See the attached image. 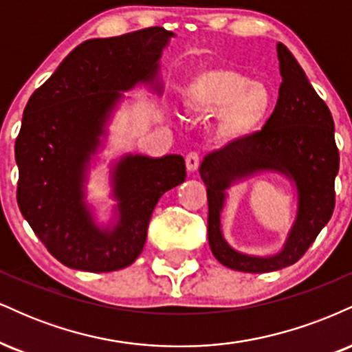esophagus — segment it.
Instances as JSON below:
<instances>
[{
  "mask_svg": "<svg viewBox=\"0 0 352 352\" xmlns=\"http://www.w3.org/2000/svg\"><path fill=\"white\" fill-rule=\"evenodd\" d=\"M185 165H187V170L190 173L197 172V168H199V165H200L199 153H197V152H190L188 155L185 157Z\"/></svg>",
  "mask_w": 352,
  "mask_h": 352,
  "instance_id": "obj_1",
  "label": "esophagus"
}]
</instances>
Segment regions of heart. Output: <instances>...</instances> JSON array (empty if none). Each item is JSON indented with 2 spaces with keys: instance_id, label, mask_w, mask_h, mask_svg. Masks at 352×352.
I'll list each match as a JSON object with an SVG mask.
<instances>
[{
  "instance_id": "b5f03b06",
  "label": "heart",
  "mask_w": 352,
  "mask_h": 352,
  "mask_svg": "<svg viewBox=\"0 0 352 352\" xmlns=\"http://www.w3.org/2000/svg\"><path fill=\"white\" fill-rule=\"evenodd\" d=\"M185 112L213 117L208 137L217 147H235L248 140L265 122L273 96L263 82L232 67H210L188 80L182 96Z\"/></svg>"
}]
</instances>
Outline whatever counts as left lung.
<instances>
[{"mask_svg": "<svg viewBox=\"0 0 352 352\" xmlns=\"http://www.w3.org/2000/svg\"><path fill=\"white\" fill-rule=\"evenodd\" d=\"M276 51L283 82L265 127L240 145L208 153L200 165L201 180L207 185L210 250L221 265L245 273L276 272L296 263L334 210L339 152L333 116L288 47L278 43ZM261 171L281 173L295 182L298 192L294 227L282 252L273 257L236 252L221 233L226 190Z\"/></svg>", "mask_w": 352, "mask_h": 352, "instance_id": "1", "label": "left lung"}]
</instances>
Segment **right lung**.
I'll use <instances>...</instances> for the list:
<instances>
[{
    "instance_id": "obj_1",
    "label": "right lung",
    "mask_w": 352,
    "mask_h": 352,
    "mask_svg": "<svg viewBox=\"0 0 352 352\" xmlns=\"http://www.w3.org/2000/svg\"><path fill=\"white\" fill-rule=\"evenodd\" d=\"M173 36L145 28L84 41L24 107L14 144L18 207L47 252L69 268L104 273L134 263L157 201L185 180L182 155L127 153L111 170L116 223L99 227L84 200L91 157L122 92L155 84L159 59Z\"/></svg>"
}]
</instances>
